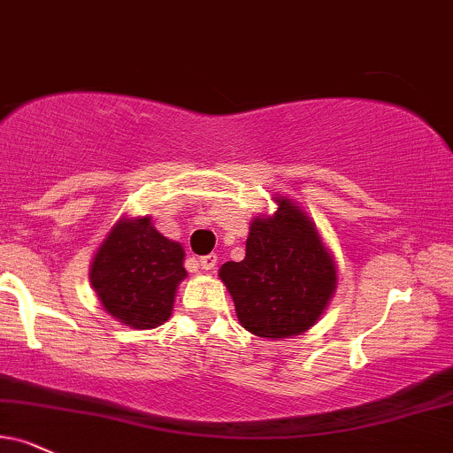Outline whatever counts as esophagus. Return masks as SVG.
I'll list each match as a JSON object with an SVG mask.
<instances>
[{
	"label": "esophagus",
	"mask_w": 453,
	"mask_h": 453,
	"mask_svg": "<svg viewBox=\"0 0 453 453\" xmlns=\"http://www.w3.org/2000/svg\"><path fill=\"white\" fill-rule=\"evenodd\" d=\"M216 262H218V256L216 254H208V256H201L199 258V266L203 271H211L216 266Z\"/></svg>",
	"instance_id": "esophagus-1"
}]
</instances>
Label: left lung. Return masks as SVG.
Returning a JSON list of instances; mask_svg holds the SVG:
<instances>
[{
    "label": "left lung",
    "mask_w": 453,
    "mask_h": 453,
    "mask_svg": "<svg viewBox=\"0 0 453 453\" xmlns=\"http://www.w3.org/2000/svg\"><path fill=\"white\" fill-rule=\"evenodd\" d=\"M271 218H256L245 258L220 269L237 319L260 338L298 336L315 326L336 288V266L298 205L277 199Z\"/></svg>",
    "instance_id": "8db88e82"
}]
</instances>
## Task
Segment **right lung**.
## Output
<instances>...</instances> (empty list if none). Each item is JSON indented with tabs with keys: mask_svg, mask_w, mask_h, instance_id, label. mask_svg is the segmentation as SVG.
<instances>
[{
	"mask_svg": "<svg viewBox=\"0 0 453 453\" xmlns=\"http://www.w3.org/2000/svg\"><path fill=\"white\" fill-rule=\"evenodd\" d=\"M184 250L150 225V218L119 220L94 256L90 281L104 311L136 329L170 319L178 283L187 277Z\"/></svg>",
	"mask_w": 453,
	"mask_h": 453,
	"instance_id": "1",
	"label": "right lung"
}]
</instances>
